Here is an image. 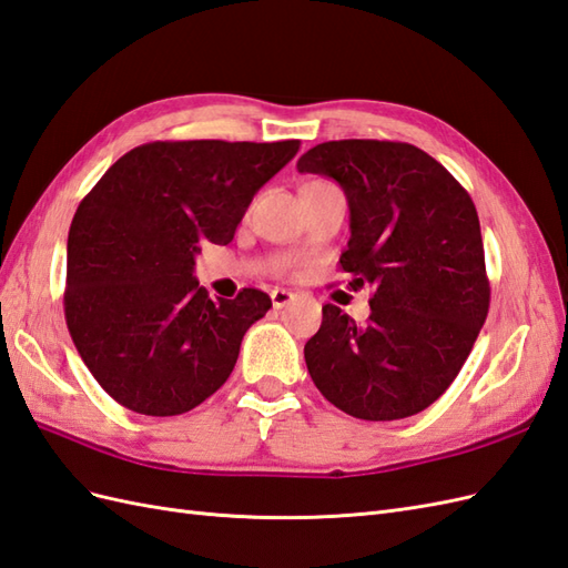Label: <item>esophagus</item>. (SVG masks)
<instances>
[{
    "mask_svg": "<svg viewBox=\"0 0 568 568\" xmlns=\"http://www.w3.org/2000/svg\"><path fill=\"white\" fill-rule=\"evenodd\" d=\"M293 293H290V290H285V287H275V290H271V302H273V307L275 310H283L285 304H290L293 302Z\"/></svg>",
    "mask_w": 568,
    "mask_h": 568,
    "instance_id": "obj_1",
    "label": "esophagus"
}]
</instances>
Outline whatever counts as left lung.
I'll return each instance as SVG.
<instances>
[{
    "label": "left lung",
    "instance_id": "1",
    "mask_svg": "<svg viewBox=\"0 0 568 568\" xmlns=\"http://www.w3.org/2000/svg\"><path fill=\"white\" fill-rule=\"evenodd\" d=\"M300 172L336 180L351 209L341 268L369 283L357 326L336 304L304 345L312 382L343 413L386 423L423 413L456 379L489 312L470 194L442 163L398 141H326Z\"/></svg>",
    "mask_w": 568,
    "mask_h": 568
}]
</instances>
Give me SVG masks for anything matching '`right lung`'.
Wrapping results in <instances>:
<instances>
[{
	"instance_id": "right-lung-1",
	"label": "right lung",
	"mask_w": 568,
	"mask_h": 568,
	"mask_svg": "<svg viewBox=\"0 0 568 568\" xmlns=\"http://www.w3.org/2000/svg\"><path fill=\"white\" fill-rule=\"evenodd\" d=\"M297 151L295 139L143 143L79 203L64 316L85 367L124 408L182 415L227 382L271 297L244 287L211 300L194 258L201 242H232L254 194Z\"/></svg>"
}]
</instances>
